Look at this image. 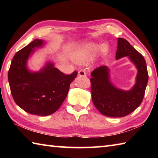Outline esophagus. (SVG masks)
<instances>
[{"label": "esophagus", "mask_w": 158, "mask_h": 158, "mask_svg": "<svg viewBox=\"0 0 158 158\" xmlns=\"http://www.w3.org/2000/svg\"><path fill=\"white\" fill-rule=\"evenodd\" d=\"M78 75L81 76V77H85V76H86V74H85V72L84 70L81 69V70H80V71L78 72Z\"/></svg>", "instance_id": "34e87169"}]
</instances>
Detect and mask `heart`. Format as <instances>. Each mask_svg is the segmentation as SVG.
I'll return each mask as SVG.
<instances>
[{
    "instance_id": "heart-1",
    "label": "heart",
    "mask_w": 158,
    "mask_h": 158,
    "mask_svg": "<svg viewBox=\"0 0 158 158\" xmlns=\"http://www.w3.org/2000/svg\"><path fill=\"white\" fill-rule=\"evenodd\" d=\"M100 51H102L104 53L107 52V48L106 47L105 44H95L89 43L83 46L81 48V52L87 55L93 54Z\"/></svg>"
}]
</instances>
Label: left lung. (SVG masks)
Returning a JSON list of instances; mask_svg holds the SVG:
<instances>
[{
    "label": "left lung",
    "mask_w": 158,
    "mask_h": 158,
    "mask_svg": "<svg viewBox=\"0 0 158 158\" xmlns=\"http://www.w3.org/2000/svg\"><path fill=\"white\" fill-rule=\"evenodd\" d=\"M116 59L127 57L137 69L135 83L129 90L117 88L111 81L110 69L101 66L90 74L93 102L102 114L123 117L132 113L142 102L148 74L145 59L126 40L118 38Z\"/></svg>",
    "instance_id": "8db88e82"
}]
</instances>
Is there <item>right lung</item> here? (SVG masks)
<instances>
[{
    "mask_svg": "<svg viewBox=\"0 0 158 158\" xmlns=\"http://www.w3.org/2000/svg\"><path fill=\"white\" fill-rule=\"evenodd\" d=\"M47 42L36 39L16 53L8 72V81L16 104L28 113L48 116L56 111L68 95L77 72L66 75L47 61L38 71L29 69L28 61Z\"/></svg>",
    "mask_w": 158,
    "mask_h": 158,
    "instance_id": "right-lung-1",
    "label": "right lung"
}]
</instances>
